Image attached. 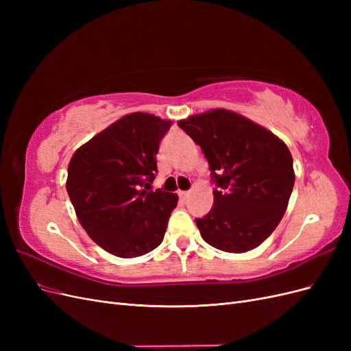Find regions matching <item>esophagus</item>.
Here are the masks:
<instances>
[{
    "label": "esophagus",
    "mask_w": 351,
    "mask_h": 351,
    "mask_svg": "<svg viewBox=\"0 0 351 351\" xmlns=\"http://www.w3.org/2000/svg\"><path fill=\"white\" fill-rule=\"evenodd\" d=\"M178 196H180V199H182V200H187L190 193L189 192H178Z\"/></svg>",
    "instance_id": "1"
}]
</instances>
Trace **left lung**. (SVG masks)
Returning a JSON list of instances; mask_svg holds the SVG:
<instances>
[{
  "label": "left lung",
  "mask_w": 351,
  "mask_h": 351,
  "mask_svg": "<svg viewBox=\"0 0 351 351\" xmlns=\"http://www.w3.org/2000/svg\"><path fill=\"white\" fill-rule=\"evenodd\" d=\"M205 154L214 206L196 219L200 236L228 253L249 252L277 228L294 186L287 145L265 127L228 110H212L180 120Z\"/></svg>",
  "instance_id": "obj_1"
}]
</instances>
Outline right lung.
<instances>
[{
  "label": "right lung",
  "instance_id": "add662e5",
  "mask_svg": "<svg viewBox=\"0 0 351 351\" xmlns=\"http://www.w3.org/2000/svg\"><path fill=\"white\" fill-rule=\"evenodd\" d=\"M169 127L171 121L152 114L124 115L70 159L66 187L77 219L114 256H142L164 240L178 197L151 184Z\"/></svg>",
  "mask_w": 351,
  "mask_h": 351
}]
</instances>
